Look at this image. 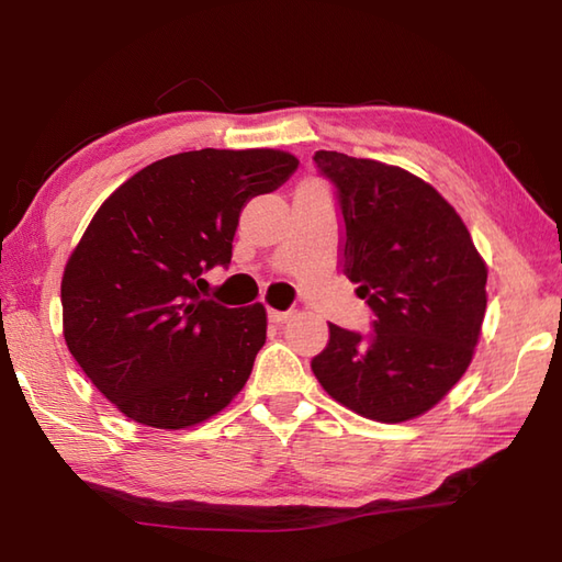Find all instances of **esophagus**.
<instances>
[{
  "mask_svg": "<svg viewBox=\"0 0 562 562\" xmlns=\"http://www.w3.org/2000/svg\"><path fill=\"white\" fill-rule=\"evenodd\" d=\"M268 318L272 321V324H284V321L292 318V312H278V308H270Z\"/></svg>",
  "mask_w": 562,
  "mask_h": 562,
  "instance_id": "esophagus-1",
  "label": "esophagus"
}]
</instances>
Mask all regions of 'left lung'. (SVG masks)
<instances>
[{
  "label": "left lung",
  "mask_w": 562,
  "mask_h": 562,
  "mask_svg": "<svg viewBox=\"0 0 562 562\" xmlns=\"http://www.w3.org/2000/svg\"><path fill=\"white\" fill-rule=\"evenodd\" d=\"M336 186L342 272L374 312L372 333L328 324L312 360L318 384L376 423H405L437 405L473 360L485 316V260L449 202L398 166L314 154Z\"/></svg>",
  "instance_id": "left-lung-1"
}]
</instances>
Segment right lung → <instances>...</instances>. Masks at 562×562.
<instances>
[{
	"label": "right lung",
	"instance_id": "add662e5",
	"mask_svg": "<svg viewBox=\"0 0 562 562\" xmlns=\"http://www.w3.org/2000/svg\"><path fill=\"white\" fill-rule=\"evenodd\" d=\"M280 149H200L154 161L93 214L63 274L71 357L130 420L183 429L217 415L266 342V306L200 294L229 266L250 198L296 171Z\"/></svg>",
	"mask_w": 562,
	"mask_h": 562
}]
</instances>
